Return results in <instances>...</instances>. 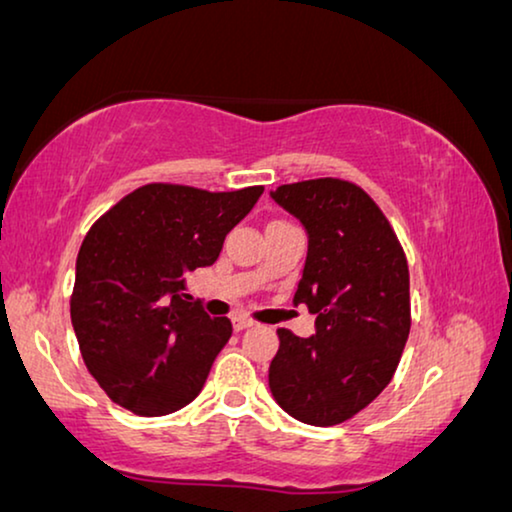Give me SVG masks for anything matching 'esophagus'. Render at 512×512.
I'll list each match as a JSON object with an SVG mask.
<instances>
[{"mask_svg": "<svg viewBox=\"0 0 512 512\" xmlns=\"http://www.w3.org/2000/svg\"><path fill=\"white\" fill-rule=\"evenodd\" d=\"M253 326H255L253 319L234 317V331H236V333H241V331H246V329H253Z\"/></svg>", "mask_w": 512, "mask_h": 512, "instance_id": "1", "label": "esophagus"}]
</instances>
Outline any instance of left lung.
Returning <instances> with one entry per match:
<instances>
[{
  "mask_svg": "<svg viewBox=\"0 0 512 512\" xmlns=\"http://www.w3.org/2000/svg\"><path fill=\"white\" fill-rule=\"evenodd\" d=\"M271 200L308 234L294 305L317 315L310 338L278 331L271 395L296 421L338 425L368 407L398 368L411 326L407 257L354 183H289L271 190Z\"/></svg>",
  "mask_w": 512,
  "mask_h": 512,
  "instance_id": "obj_1",
  "label": "left lung"
}]
</instances>
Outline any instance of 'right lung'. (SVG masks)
<instances>
[{
  "mask_svg": "<svg viewBox=\"0 0 512 512\" xmlns=\"http://www.w3.org/2000/svg\"><path fill=\"white\" fill-rule=\"evenodd\" d=\"M262 193L149 183L91 227L75 262L71 319L87 370L119 407L165 416L200 395L232 322L188 301L183 276L216 262Z\"/></svg>",
  "mask_w": 512,
  "mask_h": 512,
  "instance_id": "add662e5",
  "label": "right lung"
}]
</instances>
